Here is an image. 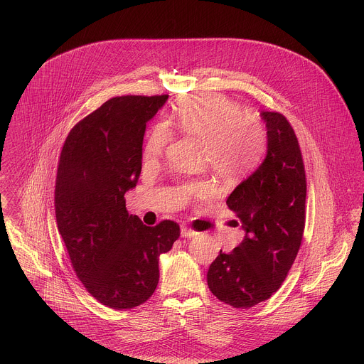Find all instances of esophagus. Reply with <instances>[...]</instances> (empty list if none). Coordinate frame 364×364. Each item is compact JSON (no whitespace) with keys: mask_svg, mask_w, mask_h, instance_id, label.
<instances>
[{"mask_svg":"<svg viewBox=\"0 0 364 364\" xmlns=\"http://www.w3.org/2000/svg\"><path fill=\"white\" fill-rule=\"evenodd\" d=\"M198 235V232L195 231V230H192V228H189V227H186V225H182L181 227V237H183V238H192V237H196Z\"/></svg>","mask_w":364,"mask_h":364,"instance_id":"esophagus-1","label":"esophagus"}]
</instances>
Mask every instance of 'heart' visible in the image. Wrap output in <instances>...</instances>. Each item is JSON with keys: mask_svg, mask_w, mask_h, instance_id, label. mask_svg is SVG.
<instances>
[{"mask_svg": "<svg viewBox=\"0 0 364 364\" xmlns=\"http://www.w3.org/2000/svg\"><path fill=\"white\" fill-rule=\"evenodd\" d=\"M168 124L208 141L213 169L224 176L244 175L252 171L264 150V132L259 119L242 113L238 102L220 94L191 97L182 101ZM171 132L156 124L147 137L144 159L156 161L164 154ZM189 196L205 199L214 193L208 182H195L183 188Z\"/></svg>", "mask_w": 364, "mask_h": 364, "instance_id": "b5f03b06", "label": "heart"}]
</instances>
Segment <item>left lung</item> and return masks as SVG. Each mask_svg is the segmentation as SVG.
<instances>
[{"label": "left lung", "instance_id": "left-lung-1", "mask_svg": "<svg viewBox=\"0 0 364 364\" xmlns=\"http://www.w3.org/2000/svg\"><path fill=\"white\" fill-rule=\"evenodd\" d=\"M266 156L228 196L245 237L231 252L220 251L208 272L210 291L234 309L267 300L284 282L301 245L306 223V172L287 119L262 112Z\"/></svg>", "mask_w": 364, "mask_h": 364}]
</instances>
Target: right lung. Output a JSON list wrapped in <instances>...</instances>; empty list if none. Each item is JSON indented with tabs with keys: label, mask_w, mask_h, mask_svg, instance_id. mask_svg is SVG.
<instances>
[{
	"label": "right lung",
	"mask_w": 364,
	"mask_h": 364,
	"mask_svg": "<svg viewBox=\"0 0 364 364\" xmlns=\"http://www.w3.org/2000/svg\"><path fill=\"white\" fill-rule=\"evenodd\" d=\"M168 95L106 101L77 123L58 161L54 206L73 267L91 296L113 310L146 303L159 280V255L179 238L171 220L147 227L127 213L136 188L146 123Z\"/></svg>",
	"instance_id": "obj_1"
}]
</instances>
